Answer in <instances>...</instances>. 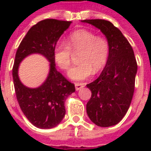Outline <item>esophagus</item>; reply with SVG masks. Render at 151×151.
I'll use <instances>...</instances> for the list:
<instances>
[{"mask_svg": "<svg viewBox=\"0 0 151 151\" xmlns=\"http://www.w3.org/2000/svg\"><path fill=\"white\" fill-rule=\"evenodd\" d=\"M85 86V84L84 83H75V89L76 91H79V90H81L82 88H83Z\"/></svg>", "mask_w": 151, "mask_h": 151, "instance_id": "esophagus-1", "label": "esophagus"}]
</instances>
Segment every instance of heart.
<instances>
[{"mask_svg":"<svg viewBox=\"0 0 151 151\" xmlns=\"http://www.w3.org/2000/svg\"><path fill=\"white\" fill-rule=\"evenodd\" d=\"M110 46L108 40L97 36L95 33L80 29L69 35L66 43H57L53 49V58L56 65L67 70L71 65L72 53L80 52V64L69 69L68 76L74 81L87 78L93 72L100 71L107 63Z\"/></svg>","mask_w":151,"mask_h":151,"instance_id":"obj_1","label":"heart"}]
</instances>
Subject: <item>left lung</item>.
<instances>
[{
	"instance_id": "8db88e82",
	"label": "left lung",
	"mask_w": 151,
	"mask_h": 151,
	"mask_svg": "<svg viewBox=\"0 0 151 151\" xmlns=\"http://www.w3.org/2000/svg\"><path fill=\"white\" fill-rule=\"evenodd\" d=\"M107 38L110 51L104 69L99 78L86 85L91 97L86 104L89 118L96 125L110 127L125 116L133 99L137 70L132 47L121 31L103 19H86Z\"/></svg>"
}]
</instances>
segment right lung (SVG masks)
Wrapping results in <instances>:
<instances>
[{"label":"right lung","mask_w":151,"mask_h":151,"mask_svg":"<svg viewBox=\"0 0 151 151\" xmlns=\"http://www.w3.org/2000/svg\"><path fill=\"white\" fill-rule=\"evenodd\" d=\"M71 23L56 19L39 22L28 31L15 55L13 79L18 104L29 121L40 129H52L61 122L65 115V102L75 91L74 85L56 70L53 58L57 41ZM31 54H40L50 62L46 80L36 88L24 86L18 77L20 63Z\"/></svg>","instance_id":"right-lung-1"}]
</instances>
